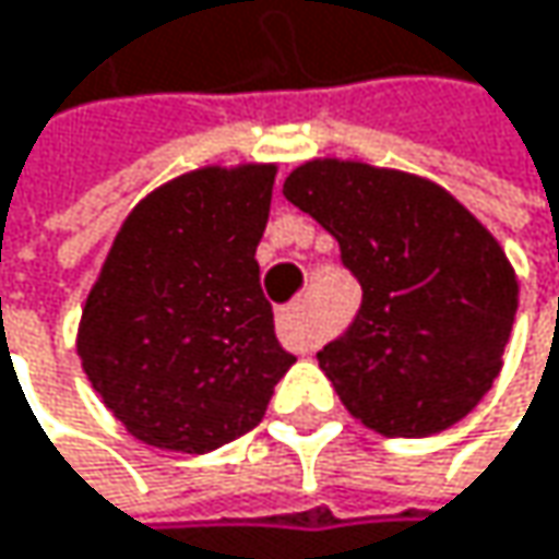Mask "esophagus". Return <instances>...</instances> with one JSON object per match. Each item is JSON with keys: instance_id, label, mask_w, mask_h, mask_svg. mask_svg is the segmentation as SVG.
Instances as JSON below:
<instances>
[{"instance_id": "esophagus-1", "label": "esophagus", "mask_w": 559, "mask_h": 559, "mask_svg": "<svg viewBox=\"0 0 559 559\" xmlns=\"http://www.w3.org/2000/svg\"><path fill=\"white\" fill-rule=\"evenodd\" d=\"M278 335L297 352H313L320 345V332L310 320V310L307 304H294L287 310L278 313Z\"/></svg>"}]
</instances>
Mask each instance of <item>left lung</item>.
I'll use <instances>...</instances> for the list:
<instances>
[{"instance_id":"8db88e82","label":"left lung","mask_w":559,"mask_h":559,"mask_svg":"<svg viewBox=\"0 0 559 559\" xmlns=\"http://www.w3.org/2000/svg\"><path fill=\"white\" fill-rule=\"evenodd\" d=\"M284 198L338 239L361 284L352 330L320 352L342 406L390 438L461 423L502 371L519 275L438 181L361 159H310Z\"/></svg>"}]
</instances>
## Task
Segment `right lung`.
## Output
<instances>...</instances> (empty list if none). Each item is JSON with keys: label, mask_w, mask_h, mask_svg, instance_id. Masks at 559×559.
<instances>
[{"label": "right lung", "mask_w": 559, "mask_h": 559, "mask_svg": "<svg viewBox=\"0 0 559 559\" xmlns=\"http://www.w3.org/2000/svg\"><path fill=\"white\" fill-rule=\"evenodd\" d=\"M275 176V163H239L169 178L136 201L88 287L82 371L150 448H224L265 416L297 361L255 262Z\"/></svg>", "instance_id": "right-lung-1"}]
</instances>
